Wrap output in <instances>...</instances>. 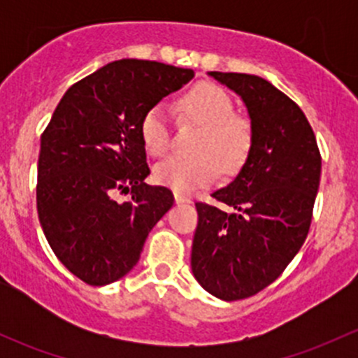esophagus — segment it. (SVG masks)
Returning a JSON list of instances; mask_svg holds the SVG:
<instances>
[{"mask_svg": "<svg viewBox=\"0 0 358 358\" xmlns=\"http://www.w3.org/2000/svg\"><path fill=\"white\" fill-rule=\"evenodd\" d=\"M175 202H176V204H190L192 199H190V197H187V196H183V194L176 192L175 194Z\"/></svg>", "mask_w": 358, "mask_h": 358, "instance_id": "34e87169", "label": "esophagus"}]
</instances>
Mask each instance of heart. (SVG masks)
I'll list each match as a JSON object with an SVG mask.
<instances>
[{"label":"heart","mask_w":358,"mask_h":358,"mask_svg":"<svg viewBox=\"0 0 358 358\" xmlns=\"http://www.w3.org/2000/svg\"><path fill=\"white\" fill-rule=\"evenodd\" d=\"M178 109L189 121L202 126L192 157L173 156L154 168L159 185L175 192L192 194L213 185L222 171L236 175L255 149V128L246 115L236 114V103L227 90L213 83H199L180 99ZM140 138L147 152L164 156L171 147L168 117L159 106L150 107L140 121Z\"/></svg>","instance_id":"obj_1"}]
</instances>
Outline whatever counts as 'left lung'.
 <instances>
[{
  "label": "left lung",
  "mask_w": 358,
  "mask_h": 358,
  "mask_svg": "<svg viewBox=\"0 0 358 358\" xmlns=\"http://www.w3.org/2000/svg\"><path fill=\"white\" fill-rule=\"evenodd\" d=\"M209 74L244 100L256 140L236 180L211 194L234 213L196 202L190 263L206 291L236 301L270 286L303 246L322 157L306 115L272 83L241 72Z\"/></svg>",
  "instance_id": "left-lung-1"
}]
</instances>
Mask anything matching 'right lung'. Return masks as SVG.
I'll return each mask as SVG.
<instances>
[{"instance_id": "obj_1", "label": "right lung", "mask_w": 358, "mask_h": 358, "mask_svg": "<svg viewBox=\"0 0 358 358\" xmlns=\"http://www.w3.org/2000/svg\"><path fill=\"white\" fill-rule=\"evenodd\" d=\"M192 69L122 59L74 83L41 135L36 204L50 248L90 286H106L138 263L147 236L175 202L147 185L140 121ZM132 199L119 203L117 195Z\"/></svg>"}]
</instances>
